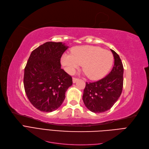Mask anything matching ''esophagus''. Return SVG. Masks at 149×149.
I'll return each instance as SVG.
<instances>
[{
	"instance_id": "obj_1",
	"label": "esophagus",
	"mask_w": 149,
	"mask_h": 149,
	"mask_svg": "<svg viewBox=\"0 0 149 149\" xmlns=\"http://www.w3.org/2000/svg\"><path fill=\"white\" fill-rule=\"evenodd\" d=\"M79 79L77 78H75V77H73L72 79V81H73V83H75Z\"/></svg>"
}]
</instances>
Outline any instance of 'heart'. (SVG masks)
Here are the masks:
<instances>
[{
  "instance_id": "heart-1",
  "label": "heart",
  "mask_w": 149,
  "mask_h": 149,
  "mask_svg": "<svg viewBox=\"0 0 149 149\" xmlns=\"http://www.w3.org/2000/svg\"><path fill=\"white\" fill-rule=\"evenodd\" d=\"M113 56L107 50L93 46L75 47L72 54L65 53L61 57V63L65 70L73 74L82 64L84 71L90 79L103 77L111 68Z\"/></svg>"
}]
</instances>
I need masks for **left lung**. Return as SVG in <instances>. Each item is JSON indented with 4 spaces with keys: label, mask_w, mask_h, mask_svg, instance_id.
<instances>
[{
    "label": "left lung",
    "mask_w": 149,
    "mask_h": 149,
    "mask_svg": "<svg viewBox=\"0 0 149 149\" xmlns=\"http://www.w3.org/2000/svg\"><path fill=\"white\" fill-rule=\"evenodd\" d=\"M114 66L109 74L94 82H86L82 99L90 111L95 113L108 111L121 95L123 87L124 68L119 55L111 49Z\"/></svg>",
    "instance_id": "obj_1"
}]
</instances>
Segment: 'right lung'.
<instances>
[{
    "label": "right lung",
    "mask_w": 149,
    "mask_h": 149,
    "mask_svg": "<svg viewBox=\"0 0 149 149\" xmlns=\"http://www.w3.org/2000/svg\"><path fill=\"white\" fill-rule=\"evenodd\" d=\"M68 46L46 42L33 50L24 71L23 84L30 103L42 112L59 108L72 85V77L61 68V58Z\"/></svg>",
    "instance_id": "add662e5"
}]
</instances>
